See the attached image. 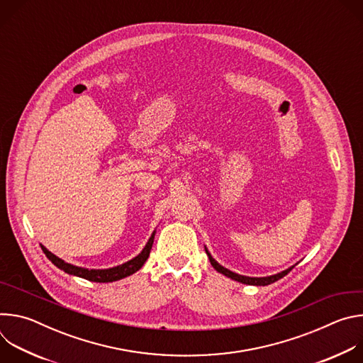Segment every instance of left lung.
Here are the masks:
<instances>
[{"mask_svg":"<svg viewBox=\"0 0 363 363\" xmlns=\"http://www.w3.org/2000/svg\"><path fill=\"white\" fill-rule=\"evenodd\" d=\"M205 251H206V255H208V258H210V262H211L213 267H214L217 272H220L221 274H224V276H227V277H230V279H233V280H235V281L244 283V284H251V286H267V284H272V283H274V281L283 279V277H284L286 274H289L290 270L293 269V267H291V269H287V270H284V272H281V273H279V274L270 276V277H245V276H240V274H237V273H233V272L224 269L223 266H220V264L214 260V258L211 257V254L208 252V250H205Z\"/></svg>","mask_w":363,"mask_h":363,"instance_id":"8db88e82","label":"left lung"}]
</instances>
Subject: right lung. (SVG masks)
I'll list each match as a JSON object with an SVG mask.
<instances>
[{
  "instance_id": "obj_1",
  "label": "right lung",
  "mask_w": 363,
  "mask_h": 363,
  "mask_svg": "<svg viewBox=\"0 0 363 363\" xmlns=\"http://www.w3.org/2000/svg\"><path fill=\"white\" fill-rule=\"evenodd\" d=\"M153 237H155V233L150 235L147 244L145 245V248L142 250V252L138 257L132 258L130 262H128V263H125L122 266H118V267H113V269H108V270H87V269L76 267L73 264L65 263L62 258L56 257L53 252H50L45 247L41 245V248H43L44 254L47 255L48 260L53 263L56 267L63 270L65 273L73 274V276H77V277H82V279H86L89 281L111 283V281H116V280H121L123 277H128V276L133 274L135 272H138L145 264V262L147 260V257H149L152 244H153Z\"/></svg>"
}]
</instances>
